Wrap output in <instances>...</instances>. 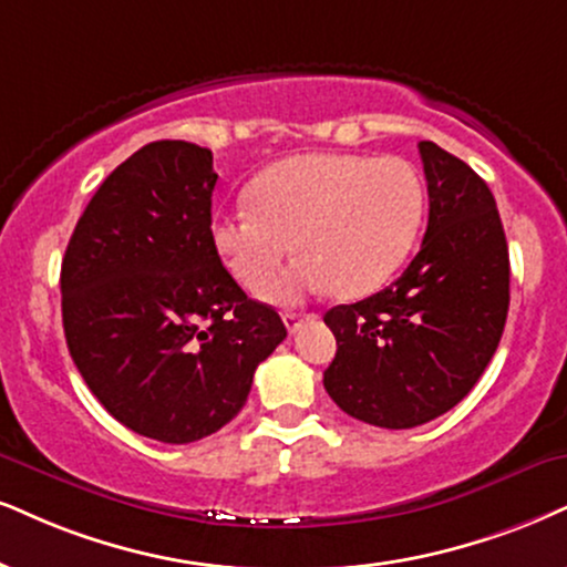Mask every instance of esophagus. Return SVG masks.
<instances>
[{"instance_id":"esophagus-1","label":"esophagus","mask_w":567,"mask_h":567,"mask_svg":"<svg viewBox=\"0 0 567 567\" xmlns=\"http://www.w3.org/2000/svg\"><path fill=\"white\" fill-rule=\"evenodd\" d=\"M284 323L289 328V333H297L299 326L305 323V318L299 316V312H284Z\"/></svg>"}]
</instances>
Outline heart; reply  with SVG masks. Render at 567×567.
Returning a JSON list of instances; mask_svg holds the SVG:
<instances>
[{
    "mask_svg": "<svg viewBox=\"0 0 567 567\" xmlns=\"http://www.w3.org/2000/svg\"><path fill=\"white\" fill-rule=\"evenodd\" d=\"M249 205L220 213L209 239L230 276L257 291L296 244L303 255L260 295L291 305L312 291L354 297L381 286L421 234L425 186L404 157L316 152L270 165Z\"/></svg>",
    "mask_w": 567,
    "mask_h": 567,
    "instance_id": "b5f03b06",
    "label": "heart"
}]
</instances>
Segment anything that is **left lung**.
<instances>
[{"label": "left lung", "mask_w": 567, "mask_h": 567, "mask_svg": "<svg viewBox=\"0 0 567 567\" xmlns=\"http://www.w3.org/2000/svg\"><path fill=\"white\" fill-rule=\"evenodd\" d=\"M429 228L408 270L379 295L326 312L337 358L323 386L347 415L415 429L476 386L505 331L509 255L486 181L433 142L417 144Z\"/></svg>", "instance_id": "1"}]
</instances>
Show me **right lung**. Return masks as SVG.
<instances>
[{"label":"right lung","mask_w":567,"mask_h":567,"mask_svg":"<svg viewBox=\"0 0 567 567\" xmlns=\"http://www.w3.org/2000/svg\"><path fill=\"white\" fill-rule=\"evenodd\" d=\"M213 152L152 142L104 178L62 257V328L91 394L165 444L234 421L251 375L286 339L209 239Z\"/></svg>","instance_id":"right-lung-1"}]
</instances>
